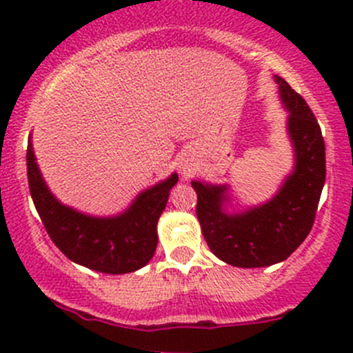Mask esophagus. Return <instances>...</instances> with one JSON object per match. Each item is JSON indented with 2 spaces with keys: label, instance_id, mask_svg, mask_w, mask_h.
I'll return each instance as SVG.
<instances>
[{
  "label": "esophagus",
  "instance_id": "esophagus-1",
  "mask_svg": "<svg viewBox=\"0 0 353 353\" xmlns=\"http://www.w3.org/2000/svg\"><path fill=\"white\" fill-rule=\"evenodd\" d=\"M183 169H184V174H191L194 170V167H193V163H186Z\"/></svg>",
  "mask_w": 353,
  "mask_h": 353
}]
</instances>
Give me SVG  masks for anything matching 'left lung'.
<instances>
[{
	"label": "left lung",
	"mask_w": 353,
	"mask_h": 353,
	"mask_svg": "<svg viewBox=\"0 0 353 353\" xmlns=\"http://www.w3.org/2000/svg\"><path fill=\"white\" fill-rule=\"evenodd\" d=\"M294 143L295 167L279 194L244 213L223 212L225 186L193 181L198 194L196 216L213 254L239 268H261L287 259L304 243L314 223L326 179L325 140L314 114L301 94L275 77Z\"/></svg>",
	"instance_id": "left-lung-1"
}]
</instances>
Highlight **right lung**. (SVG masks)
<instances>
[{"label":"right lung","mask_w":353,"mask_h":353,"mask_svg":"<svg viewBox=\"0 0 353 353\" xmlns=\"http://www.w3.org/2000/svg\"><path fill=\"white\" fill-rule=\"evenodd\" d=\"M27 176L32 199L51 241L71 261L109 275L131 273L154 256L157 222L167 205L177 174L138 194L124 213L109 219L88 216L61 205L46 186L35 162L32 143L27 145Z\"/></svg>","instance_id":"add662e5"}]
</instances>
